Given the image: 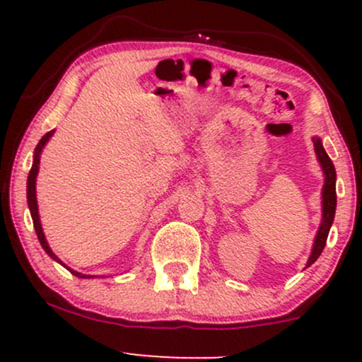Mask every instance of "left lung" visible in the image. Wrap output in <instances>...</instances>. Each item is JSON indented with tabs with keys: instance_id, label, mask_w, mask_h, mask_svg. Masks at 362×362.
Masks as SVG:
<instances>
[{
	"instance_id": "8db88e82",
	"label": "left lung",
	"mask_w": 362,
	"mask_h": 362,
	"mask_svg": "<svg viewBox=\"0 0 362 362\" xmlns=\"http://www.w3.org/2000/svg\"><path fill=\"white\" fill-rule=\"evenodd\" d=\"M313 144H315V153H317L320 165H322L323 173H325V185H323V192H322V197H323L322 224H320L317 238H315L313 252H311L306 267L313 264V262L320 257V253L323 252V248H325L328 231H330L332 223H334L335 206H337V194H335V178H337V175H335V167L325 153V149H323L322 141H320L318 138H313Z\"/></svg>"
}]
</instances>
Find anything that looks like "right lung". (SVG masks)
<instances>
[{
	"label": "right lung",
	"mask_w": 362,
	"mask_h": 362,
	"mask_svg": "<svg viewBox=\"0 0 362 362\" xmlns=\"http://www.w3.org/2000/svg\"><path fill=\"white\" fill-rule=\"evenodd\" d=\"M52 136V131H49L47 134L44 136L42 139L39 141V144H37L35 148V156H34V165H32L30 168V173H28V180H27V199H28V207H30V214H32V219H34V228H35V233H37V238H39L40 245H42V248L45 250L47 255H51L54 260H57L59 264L62 262L57 259L56 255H54L51 247H49L47 242H45V236L42 233V228H40V219H39V209H37V199H35V177H37V172H39V161H40V151H42L44 144L47 143L49 138ZM66 267V265H64ZM71 271V269H69ZM73 276L76 277H83V279H86V277H91V276H86V274H80L76 271H71Z\"/></svg>",
	"instance_id": "right-lung-1"
}]
</instances>
